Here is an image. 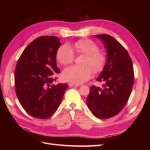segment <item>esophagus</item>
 Returning a JSON list of instances; mask_svg holds the SVG:
<instances>
[{"label":"esophagus","mask_w":150,"mask_h":150,"mask_svg":"<svg viewBox=\"0 0 150 150\" xmlns=\"http://www.w3.org/2000/svg\"><path fill=\"white\" fill-rule=\"evenodd\" d=\"M68 85H69V87H75V86H79V85H78V84H73V83H69V84H68Z\"/></svg>","instance_id":"esophagus-1"}]
</instances>
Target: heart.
I'll list each match as a JSON object with an SVG mask.
<instances>
[{
    "mask_svg": "<svg viewBox=\"0 0 150 150\" xmlns=\"http://www.w3.org/2000/svg\"><path fill=\"white\" fill-rule=\"evenodd\" d=\"M74 49L78 54H84L83 66H71L63 71L62 77L66 81L79 84L89 80L94 72L103 69L106 57L104 52L99 51L98 45L89 39L79 40L74 44ZM57 61L63 65L70 64L74 60V51L69 44L62 45L57 52ZM93 69H92V68Z\"/></svg>",
    "mask_w": 150,
    "mask_h": 150,
    "instance_id": "heart-1",
    "label": "heart"
}]
</instances>
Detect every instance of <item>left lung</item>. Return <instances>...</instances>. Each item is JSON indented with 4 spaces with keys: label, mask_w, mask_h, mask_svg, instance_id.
Returning <instances> with one entry per match:
<instances>
[{
    "label": "left lung",
    "mask_w": 150,
    "mask_h": 150,
    "mask_svg": "<svg viewBox=\"0 0 150 150\" xmlns=\"http://www.w3.org/2000/svg\"><path fill=\"white\" fill-rule=\"evenodd\" d=\"M107 51L106 64L98 78L103 82V89L90 87L86 103L93 114L98 118L108 119L122 110L132 91L134 70L128 51L114 38L108 34H98Z\"/></svg>",
    "instance_id": "8db88e82"
}]
</instances>
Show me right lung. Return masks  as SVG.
I'll use <instances>...</instances> for the list:
<instances>
[{"instance_id": "1", "label": "right lung", "mask_w": 150, "mask_h": 150, "mask_svg": "<svg viewBox=\"0 0 150 150\" xmlns=\"http://www.w3.org/2000/svg\"><path fill=\"white\" fill-rule=\"evenodd\" d=\"M60 46L59 38L41 36L29 44L17 63V97L25 111L36 118L47 119L52 116L68 88L67 84H53L56 80L53 75L60 72L56 63Z\"/></svg>"}]
</instances>
